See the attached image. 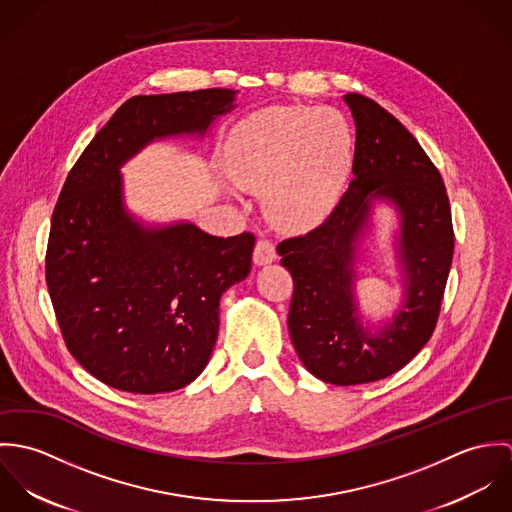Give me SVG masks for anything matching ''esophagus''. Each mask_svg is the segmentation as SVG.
<instances>
[{"label":"esophagus","mask_w":512,"mask_h":512,"mask_svg":"<svg viewBox=\"0 0 512 512\" xmlns=\"http://www.w3.org/2000/svg\"><path fill=\"white\" fill-rule=\"evenodd\" d=\"M276 246L266 240V238H260L256 242V248H254V264L256 266H266V264H272L276 260Z\"/></svg>","instance_id":"1"}]
</instances>
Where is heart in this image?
<instances>
[{"instance_id": "b5f03b06", "label": "heart", "mask_w": 512, "mask_h": 512, "mask_svg": "<svg viewBox=\"0 0 512 512\" xmlns=\"http://www.w3.org/2000/svg\"><path fill=\"white\" fill-rule=\"evenodd\" d=\"M351 163V132L333 108L270 106L242 120L228 138L230 179L262 191L268 219L305 230L329 215Z\"/></svg>"}]
</instances>
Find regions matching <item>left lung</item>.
Listing matches in <instances>:
<instances>
[{
    "mask_svg": "<svg viewBox=\"0 0 512 512\" xmlns=\"http://www.w3.org/2000/svg\"><path fill=\"white\" fill-rule=\"evenodd\" d=\"M357 138L347 193L327 220L278 244L293 278L288 329L303 366L323 382L353 386L386 378L430 341L453 258L449 199L418 140L363 94H345ZM376 200L399 215L395 251L403 303L378 330L362 323L354 297L356 252Z\"/></svg>",
    "mask_w": 512,
    "mask_h": 512,
    "instance_id": "8db88e82",
    "label": "left lung"
}]
</instances>
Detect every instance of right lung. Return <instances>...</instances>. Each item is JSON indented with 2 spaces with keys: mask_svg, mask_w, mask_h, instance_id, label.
I'll return each instance as SVG.
<instances>
[{
  "mask_svg": "<svg viewBox=\"0 0 512 512\" xmlns=\"http://www.w3.org/2000/svg\"><path fill=\"white\" fill-rule=\"evenodd\" d=\"M236 90L126 100L74 163L45 258L47 288L74 359L100 382L173 392L209 363L222 293L250 274L254 234L211 236L193 222L146 226L124 205L120 167L147 144L203 138Z\"/></svg>",
  "mask_w": 512,
  "mask_h": 512,
  "instance_id": "1",
  "label": "right lung"
}]
</instances>
